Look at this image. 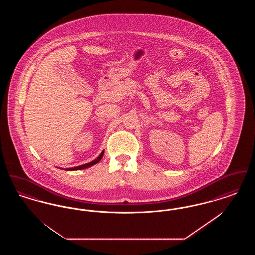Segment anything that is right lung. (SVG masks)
<instances>
[{"mask_svg":"<svg viewBox=\"0 0 255 255\" xmlns=\"http://www.w3.org/2000/svg\"><path fill=\"white\" fill-rule=\"evenodd\" d=\"M103 154H104V150L101 152V154L97 157L96 159H94L93 161H91V162H88V163H85V164H83V165H79V166H76V167H71V168H66L65 170H67V171H73V170H82L85 169V168H89V167H91V166H93V165H95V164H97V162L102 158L103 157Z\"/></svg>","mask_w":255,"mask_h":255,"instance_id":"right-lung-1","label":"right lung"}]
</instances>
